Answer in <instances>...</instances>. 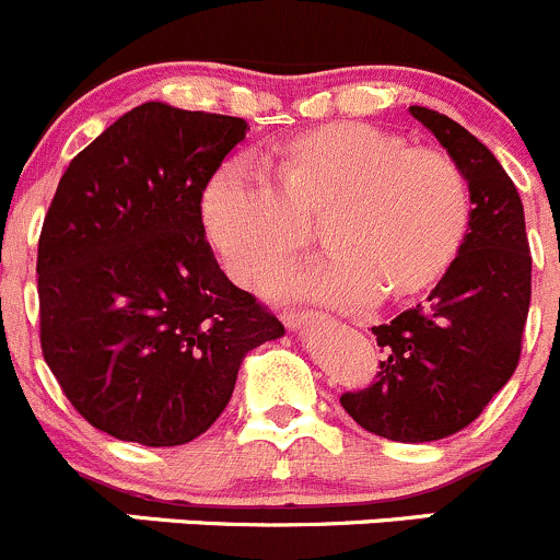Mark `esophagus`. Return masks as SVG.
<instances>
[{
    "label": "esophagus",
    "mask_w": 560,
    "mask_h": 560,
    "mask_svg": "<svg viewBox=\"0 0 560 560\" xmlns=\"http://www.w3.org/2000/svg\"><path fill=\"white\" fill-rule=\"evenodd\" d=\"M319 322H325V316L312 314V312H290V314H284V325L292 327V330H301V327H306V325H319Z\"/></svg>",
    "instance_id": "1"
}]
</instances>
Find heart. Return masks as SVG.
<instances>
[{"label":"heart","mask_w":560,"mask_h":560,"mask_svg":"<svg viewBox=\"0 0 560 560\" xmlns=\"http://www.w3.org/2000/svg\"><path fill=\"white\" fill-rule=\"evenodd\" d=\"M327 219L332 257L281 276L290 298L363 306L376 295L409 303L453 268L471 222L460 167L400 135L358 121L295 135L270 156V178L244 162L213 173L202 224L235 281L257 287L279 273Z\"/></svg>","instance_id":"heart-1"}]
</instances>
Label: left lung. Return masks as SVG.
Segmentation results:
<instances>
[{
    "mask_svg": "<svg viewBox=\"0 0 560 560\" xmlns=\"http://www.w3.org/2000/svg\"><path fill=\"white\" fill-rule=\"evenodd\" d=\"M409 113L460 167L471 222L425 306L374 327L385 349L380 376L343 393L341 406L376 436L420 444L477 420L515 374L530 306V254L521 195L493 151L444 113L420 105Z\"/></svg>",
    "mask_w": 560,
    "mask_h": 560,
    "instance_id": "left-lung-1",
    "label": "left lung"
}]
</instances>
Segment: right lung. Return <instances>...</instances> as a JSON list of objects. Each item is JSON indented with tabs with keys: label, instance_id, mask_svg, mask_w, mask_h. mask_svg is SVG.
I'll list each match as a JSON object with an SVG mask.
<instances>
[{
	"label": "right lung",
	"instance_id": "add662e5",
	"mask_svg": "<svg viewBox=\"0 0 560 560\" xmlns=\"http://www.w3.org/2000/svg\"><path fill=\"white\" fill-rule=\"evenodd\" d=\"M235 116L143 103L70 162L37 246L39 343L70 404L145 447L206 433L284 325L213 259L200 200Z\"/></svg>",
	"mask_w": 560,
	"mask_h": 560
}]
</instances>
